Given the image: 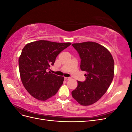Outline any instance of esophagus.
Wrapping results in <instances>:
<instances>
[{
	"mask_svg": "<svg viewBox=\"0 0 132 132\" xmlns=\"http://www.w3.org/2000/svg\"><path fill=\"white\" fill-rule=\"evenodd\" d=\"M64 79H65V80H69V79H70L71 78H69V77H65Z\"/></svg>",
	"mask_w": 132,
	"mask_h": 132,
	"instance_id": "1",
	"label": "esophagus"
}]
</instances>
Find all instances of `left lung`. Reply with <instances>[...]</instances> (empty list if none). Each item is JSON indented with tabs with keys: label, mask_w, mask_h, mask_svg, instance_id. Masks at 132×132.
<instances>
[{
	"label": "left lung",
	"mask_w": 132,
	"mask_h": 132,
	"mask_svg": "<svg viewBox=\"0 0 132 132\" xmlns=\"http://www.w3.org/2000/svg\"><path fill=\"white\" fill-rule=\"evenodd\" d=\"M72 46L81 59L80 69L86 72V79L84 82L78 81L71 95L80 105H93L106 93L113 80L114 60L110 51L96 42L76 43Z\"/></svg>",
	"instance_id": "obj_1"
}]
</instances>
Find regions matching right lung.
I'll use <instances>...</instances> for the list:
<instances>
[{"instance_id": "obj_1", "label": "right lung", "mask_w": 132, "mask_h": 132, "mask_svg": "<svg viewBox=\"0 0 132 132\" xmlns=\"http://www.w3.org/2000/svg\"><path fill=\"white\" fill-rule=\"evenodd\" d=\"M70 42L39 40L27 43L19 58V72L22 84L32 96L46 101L57 94L64 78L46 70L53 65L61 52Z\"/></svg>"}]
</instances>
